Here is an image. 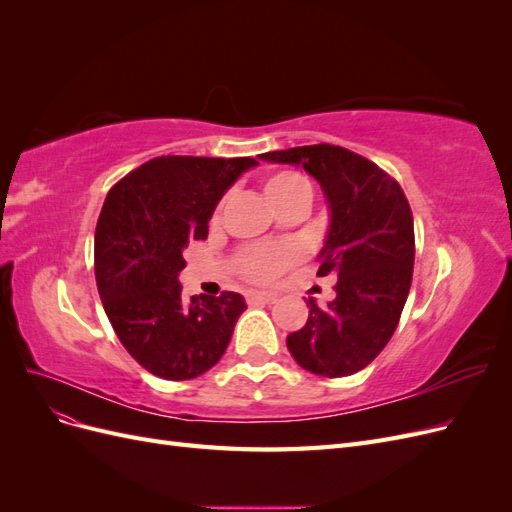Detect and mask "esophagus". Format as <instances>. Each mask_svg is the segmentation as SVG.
<instances>
[{"instance_id":"1","label":"esophagus","mask_w":512,"mask_h":512,"mask_svg":"<svg viewBox=\"0 0 512 512\" xmlns=\"http://www.w3.org/2000/svg\"><path fill=\"white\" fill-rule=\"evenodd\" d=\"M245 299L250 305H256V303H273L277 299L275 292H269V290H254V292H247Z\"/></svg>"}]
</instances>
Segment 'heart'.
<instances>
[{
    "mask_svg": "<svg viewBox=\"0 0 512 512\" xmlns=\"http://www.w3.org/2000/svg\"><path fill=\"white\" fill-rule=\"evenodd\" d=\"M265 196L269 205L275 211H282L288 207H307L312 205L314 190L309 181L294 173V170H277L265 181ZM220 220V211L213 213V224ZM294 254L290 247L284 245H256L247 247L239 254V271L254 282H267L280 275L290 262Z\"/></svg>",
    "mask_w": 512,
    "mask_h": 512,
    "instance_id": "b5f03b06",
    "label": "heart"
}]
</instances>
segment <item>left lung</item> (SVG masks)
Here are the masks:
<instances>
[{"mask_svg":"<svg viewBox=\"0 0 512 512\" xmlns=\"http://www.w3.org/2000/svg\"><path fill=\"white\" fill-rule=\"evenodd\" d=\"M312 175L327 198L331 224L318 275L337 277L335 299L307 301L309 318L286 346L303 369L324 378L367 367L393 337L412 284L414 220L399 183L359 153L305 145L260 153Z\"/></svg>","mask_w":512,"mask_h":512,"instance_id":"obj_1","label":"left lung"}]
</instances>
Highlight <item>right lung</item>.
I'll return each mask as SVG.
<instances>
[{
	"label": "right lung",
	"mask_w": 512,
	"mask_h": 512,
	"mask_svg": "<svg viewBox=\"0 0 512 512\" xmlns=\"http://www.w3.org/2000/svg\"><path fill=\"white\" fill-rule=\"evenodd\" d=\"M254 158L160 156L108 192L96 226V282L104 312L132 359L164 380L205 374L245 312L239 292L181 299L183 250Z\"/></svg>",
	"instance_id": "add662e5"
}]
</instances>
